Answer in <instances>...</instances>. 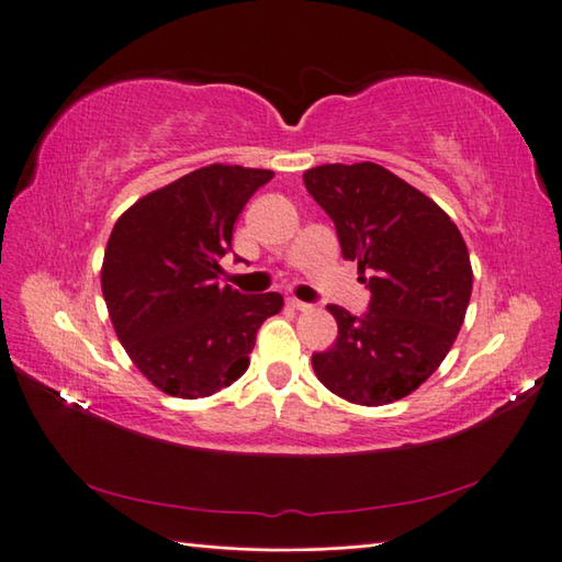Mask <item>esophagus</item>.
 Here are the masks:
<instances>
[{"instance_id":"esophagus-1","label":"esophagus","mask_w":562,"mask_h":562,"mask_svg":"<svg viewBox=\"0 0 562 562\" xmlns=\"http://www.w3.org/2000/svg\"><path fill=\"white\" fill-rule=\"evenodd\" d=\"M289 305H291V308H295V311H311V303L299 301V299H289Z\"/></svg>"}]
</instances>
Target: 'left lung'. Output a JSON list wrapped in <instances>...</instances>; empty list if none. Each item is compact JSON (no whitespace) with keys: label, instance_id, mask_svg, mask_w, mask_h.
<instances>
[{"label":"left lung","instance_id":"left-lung-1","mask_svg":"<svg viewBox=\"0 0 562 562\" xmlns=\"http://www.w3.org/2000/svg\"><path fill=\"white\" fill-rule=\"evenodd\" d=\"M303 183L372 293L362 315L327 305L337 340L313 355L315 374L349 404L404 398L436 372L460 333L472 293L468 245L428 195L379 164L315 166Z\"/></svg>","mask_w":562,"mask_h":562}]
</instances>
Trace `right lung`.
I'll return each instance as SVG.
<instances>
[{"label": "right lung", "mask_w": 562, "mask_h": 562, "mask_svg": "<svg viewBox=\"0 0 562 562\" xmlns=\"http://www.w3.org/2000/svg\"><path fill=\"white\" fill-rule=\"evenodd\" d=\"M273 178L213 164L144 195L116 220L102 261L114 333L139 372L166 394L205 398L249 367L281 293L220 285V259L247 200Z\"/></svg>", "instance_id": "obj_1"}]
</instances>
